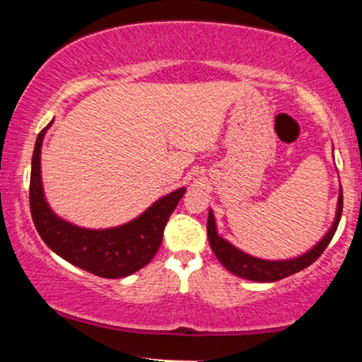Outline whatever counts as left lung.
Here are the masks:
<instances>
[{
	"label": "left lung",
	"mask_w": 362,
	"mask_h": 362,
	"mask_svg": "<svg viewBox=\"0 0 362 362\" xmlns=\"http://www.w3.org/2000/svg\"><path fill=\"white\" fill-rule=\"evenodd\" d=\"M340 216H342V190L339 195V204H337V214H335V221L332 224V228L328 230V233L323 236L320 242L315 245L311 250H308L303 255L296 257V259L289 260H264L257 259V257L248 255L231 245L230 242L221 238L216 231V221L213 211H209V218H207V238H209V245L213 248L214 255L218 257V260L221 262L224 267L228 269L235 276L243 277L248 281H257V282H274L284 279V277L293 276V274L303 271L308 265L313 264L315 260L322 255L323 250L328 247L330 240L334 238L335 231H337Z\"/></svg>",
	"instance_id": "obj_1"
}]
</instances>
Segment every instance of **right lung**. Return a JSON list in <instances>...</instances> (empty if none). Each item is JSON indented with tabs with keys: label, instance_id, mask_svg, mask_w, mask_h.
Instances as JSON below:
<instances>
[{
	"label": "right lung",
	"instance_id": "1",
	"mask_svg": "<svg viewBox=\"0 0 362 362\" xmlns=\"http://www.w3.org/2000/svg\"><path fill=\"white\" fill-rule=\"evenodd\" d=\"M47 127L37 136L30 172V213L40 238L69 264L98 277L117 279L143 269L156 255L170 214L185 194L184 187L158 199L149 209L122 226L86 230L64 221L49 207L40 180V148Z\"/></svg>",
	"mask_w": 362,
	"mask_h": 362
}]
</instances>
